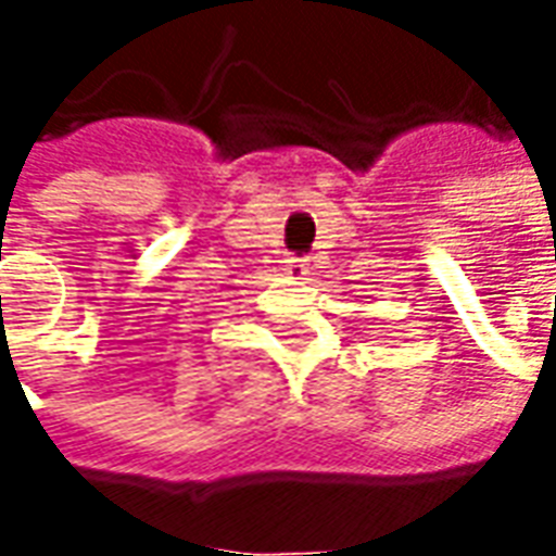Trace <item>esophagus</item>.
I'll return each instance as SVG.
<instances>
[{
	"mask_svg": "<svg viewBox=\"0 0 556 556\" xmlns=\"http://www.w3.org/2000/svg\"><path fill=\"white\" fill-rule=\"evenodd\" d=\"M282 270H286L291 279H306L309 265H306V258H301V255H286V258H282Z\"/></svg>",
	"mask_w": 556,
	"mask_h": 556,
	"instance_id": "obj_1",
	"label": "esophagus"
}]
</instances>
